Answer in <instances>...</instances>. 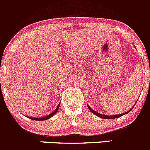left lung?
<instances>
[{"label":"left lung","mask_w":150,"mask_h":150,"mask_svg":"<svg viewBox=\"0 0 150 150\" xmlns=\"http://www.w3.org/2000/svg\"><path fill=\"white\" fill-rule=\"evenodd\" d=\"M87 107H88V109H90V112H92V113H93V114H94V115H96V116L99 117L103 118V119H115V118H118V117H120L122 116V115H126V114H127V113H128V112H130V111H131L132 109H133V108L134 107V106H133V107H132L131 109H130V110L127 111V112H125V113L120 114V115H109H109H102V114H100V113H98V112H96V111L93 110V109H91V108H90V106H89V105L87 104Z\"/></svg>","instance_id":"1"}]
</instances>
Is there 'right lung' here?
Wrapping results in <instances>:
<instances>
[{"mask_svg": "<svg viewBox=\"0 0 150 150\" xmlns=\"http://www.w3.org/2000/svg\"><path fill=\"white\" fill-rule=\"evenodd\" d=\"M60 103H59L58 106H57V108H56L55 109H54V111H53L52 112L51 114H50L49 115H47V116H44L43 117H38V118H36V117H28L29 119H31V120H39V121H42V120H48L50 119V118H51L52 117L54 116V115H55L56 113H57V110L59 109V106H60Z\"/></svg>", "mask_w": 150, "mask_h": 150, "instance_id": "1", "label": "right lung"}]
</instances>
